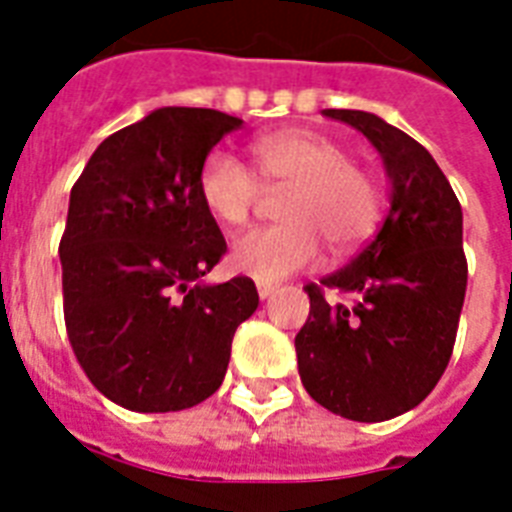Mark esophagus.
I'll return each instance as SVG.
<instances>
[{
  "label": "esophagus",
  "instance_id": "esophagus-1",
  "mask_svg": "<svg viewBox=\"0 0 512 512\" xmlns=\"http://www.w3.org/2000/svg\"><path fill=\"white\" fill-rule=\"evenodd\" d=\"M273 292H276V284H271V281H257V295H260V300H268Z\"/></svg>",
  "mask_w": 512,
  "mask_h": 512
}]
</instances>
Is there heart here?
Instances as JSON below:
<instances>
[{"mask_svg": "<svg viewBox=\"0 0 512 512\" xmlns=\"http://www.w3.org/2000/svg\"><path fill=\"white\" fill-rule=\"evenodd\" d=\"M252 162L263 188H287L281 225L255 228L233 241L231 265L257 281H281L303 271L321 252L364 241L380 217V188L337 140L313 130H279L252 143ZM199 196L217 223L239 228L249 220L260 186L233 156L215 151L201 164Z\"/></svg>", "mask_w": 512, "mask_h": 512, "instance_id": "obj_1", "label": "heart"}]
</instances>
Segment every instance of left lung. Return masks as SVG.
<instances>
[{
    "label": "left lung",
    "instance_id": "1",
    "mask_svg": "<svg viewBox=\"0 0 512 512\" xmlns=\"http://www.w3.org/2000/svg\"><path fill=\"white\" fill-rule=\"evenodd\" d=\"M382 156L388 215L345 268L321 284L356 295L332 305L311 284V313L295 337L297 369L316 404L345 420L382 422L436 388L452 358L468 263L452 185L406 132L369 111L324 108Z\"/></svg>",
    "mask_w": 512,
    "mask_h": 512
}]
</instances>
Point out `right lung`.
I'll list each match as a JSON object with an SVG mask.
<instances>
[{
  "mask_svg": "<svg viewBox=\"0 0 512 512\" xmlns=\"http://www.w3.org/2000/svg\"><path fill=\"white\" fill-rule=\"evenodd\" d=\"M241 119L156 108L95 148L60 239L63 313L90 382L130 412H180L220 388L255 281L207 284L225 239L199 196L209 151Z\"/></svg>",
  "mask_w": 512,
  "mask_h": 512,
  "instance_id": "obj_1",
  "label": "right lung"
}]
</instances>
